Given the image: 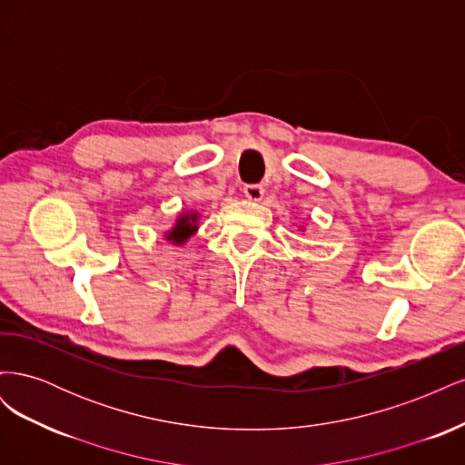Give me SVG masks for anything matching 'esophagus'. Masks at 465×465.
I'll use <instances>...</instances> for the list:
<instances>
[{
    "label": "esophagus",
    "instance_id": "esophagus-1",
    "mask_svg": "<svg viewBox=\"0 0 465 465\" xmlns=\"http://www.w3.org/2000/svg\"><path fill=\"white\" fill-rule=\"evenodd\" d=\"M244 195L252 202H260L263 198V186L262 184H246Z\"/></svg>",
    "mask_w": 465,
    "mask_h": 465
}]
</instances>
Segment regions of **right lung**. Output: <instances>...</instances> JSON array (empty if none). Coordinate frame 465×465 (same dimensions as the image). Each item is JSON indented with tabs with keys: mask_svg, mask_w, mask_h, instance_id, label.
Segmentation results:
<instances>
[{
	"mask_svg": "<svg viewBox=\"0 0 465 465\" xmlns=\"http://www.w3.org/2000/svg\"><path fill=\"white\" fill-rule=\"evenodd\" d=\"M198 221H200V215L198 211H184V213H180L176 217V223L174 227L171 231L164 232V238L168 242H173L176 246L188 242V238L193 236L195 232H198Z\"/></svg>",
	"mask_w": 465,
	"mask_h": 465,
	"instance_id": "obj_1",
	"label": "right lung"
}]
</instances>
